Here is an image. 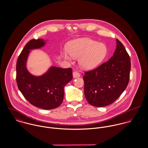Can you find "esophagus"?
<instances>
[{
    "instance_id": "obj_1",
    "label": "esophagus",
    "mask_w": 148,
    "mask_h": 148,
    "mask_svg": "<svg viewBox=\"0 0 148 148\" xmlns=\"http://www.w3.org/2000/svg\"><path fill=\"white\" fill-rule=\"evenodd\" d=\"M73 77L74 78L79 77H80V74L79 72H77V71H75V72H73Z\"/></svg>"
}]
</instances>
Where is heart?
<instances>
[{"mask_svg":"<svg viewBox=\"0 0 148 148\" xmlns=\"http://www.w3.org/2000/svg\"><path fill=\"white\" fill-rule=\"evenodd\" d=\"M66 51L72 58H79V63L82 68L89 69L97 66L104 60L107 48L102 42L83 38L69 42L66 45ZM62 56L65 60L71 61V57L66 52H62Z\"/></svg>","mask_w":148,"mask_h":148,"instance_id":"heart-1","label":"heart"}]
</instances>
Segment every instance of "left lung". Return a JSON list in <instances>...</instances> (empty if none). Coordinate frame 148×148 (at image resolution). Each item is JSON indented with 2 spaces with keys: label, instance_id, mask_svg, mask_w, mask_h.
Listing matches in <instances>:
<instances>
[{
  "label": "left lung",
  "instance_id": "1",
  "mask_svg": "<svg viewBox=\"0 0 148 148\" xmlns=\"http://www.w3.org/2000/svg\"><path fill=\"white\" fill-rule=\"evenodd\" d=\"M116 44L113 55L108 62L85 73V96L91 106L103 107L113 103L128 84L130 59L118 39Z\"/></svg>",
  "mask_w": 148,
  "mask_h": 148
}]
</instances>
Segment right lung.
<instances>
[{
    "label": "right lung",
    "mask_w": 148,
    "mask_h": 148,
    "mask_svg": "<svg viewBox=\"0 0 148 148\" xmlns=\"http://www.w3.org/2000/svg\"><path fill=\"white\" fill-rule=\"evenodd\" d=\"M47 40L33 39L23 48L16 63V82L24 97L35 106L52 109L60 106L63 100L64 86L72 79V69L50 66L40 76L31 74L27 62L31 50L45 46Z\"/></svg>",
    "instance_id": "obj_1"
}]
</instances>
